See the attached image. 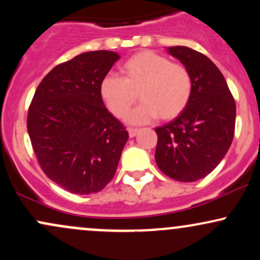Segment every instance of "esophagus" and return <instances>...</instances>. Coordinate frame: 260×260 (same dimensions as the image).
Returning <instances> with one entry per match:
<instances>
[{
  "label": "esophagus",
  "mask_w": 260,
  "mask_h": 260,
  "mask_svg": "<svg viewBox=\"0 0 260 260\" xmlns=\"http://www.w3.org/2000/svg\"><path fill=\"white\" fill-rule=\"evenodd\" d=\"M138 133H139V129H137V128H129V129H128V134H129L131 138L136 137Z\"/></svg>",
  "instance_id": "34e87169"
}]
</instances>
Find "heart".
I'll use <instances>...</instances> for the list:
<instances>
[{
    "instance_id": "b5f03b06",
    "label": "heart",
    "mask_w": 260,
    "mask_h": 260,
    "mask_svg": "<svg viewBox=\"0 0 260 260\" xmlns=\"http://www.w3.org/2000/svg\"><path fill=\"white\" fill-rule=\"evenodd\" d=\"M124 78L106 74L100 96L116 117L123 118L137 101L144 103L128 116L132 124L149 123L156 117L171 120L186 109L192 95V78L184 66L153 51L138 52L122 66Z\"/></svg>"
}]
</instances>
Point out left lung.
Wrapping results in <instances>:
<instances>
[{
	"mask_svg": "<svg viewBox=\"0 0 260 260\" xmlns=\"http://www.w3.org/2000/svg\"><path fill=\"white\" fill-rule=\"evenodd\" d=\"M190 74L192 95L174 121L155 128V160L180 182L204 178L221 162L235 133L236 105L222 73L207 56L187 46L168 47Z\"/></svg>",
	"mask_w": 260,
	"mask_h": 260,
	"instance_id": "obj_1",
	"label": "left lung"
}]
</instances>
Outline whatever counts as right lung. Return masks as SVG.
Here are the masks:
<instances>
[{"label": "right lung", "instance_id": "right-lung-1", "mask_svg": "<svg viewBox=\"0 0 260 260\" xmlns=\"http://www.w3.org/2000/svg\"><path fill=\"white\" fill-rule=\"evenodd\" d=\"M118 58L116 52L99 50L56 66L29 107L26 127L41 169L74 194L100 192L112 180L128 140L99 90Z\"/></svg>", "mask_w": 260, "mask_h": 260}]
</instances>
